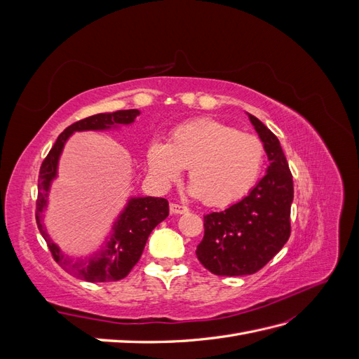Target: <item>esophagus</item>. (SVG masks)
Masks as SVG:
<instances>
[{"label":"esophagus","mask_w":359,"mask_h":359,"mask_svg":"<svg viewBox=\"0 0 359 359\" xmlns=\"http://www.w3.org/2000/svg\"><path fill=\"white\" fill-rule=\"evenodd\" d=\"M169 210H170L172 214H184V212L189 211L187 206L180 205V203H170L169 205Z\"/></svg>","instance_id":"esophagus-1"}]
</instances>
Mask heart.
Masks as SVG:
<instances>
[{
  "mask_svg": "<svg viewBox=\"0 0 359 359\" xmlns=\"http://www.w3.org/2000/svg\"><path fill=\"white\" fill-rule=\"evenodd\" d=\"M266 151L255 135L212 118H196L175 127L169 144L154 140L147 158L160 184L177 181L189 169L191 191L210 206H227L253 190L265 168Z\"/></svg>",
  "mask_w": 359,
  "mask_h": 359,
  "instance_id": "1",
  "label": "heart"
}]
</instances>
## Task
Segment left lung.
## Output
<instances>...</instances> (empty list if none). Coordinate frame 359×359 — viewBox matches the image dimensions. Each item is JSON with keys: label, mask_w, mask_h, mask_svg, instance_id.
Listing matches in <instances>:
<instances>
[{"label": "left lung", "mask_w": 359, "mask_h": 359, "mask_svg": "<svg viewBox=\"0 0 359 359\" xmlns=\"http://www.w3.org/2000/svg\"><path fill=\"white\" fill-rule=\"evenodd\" d=\"M265 145L266 175L247 196L220 212L203 215V238L196 247L199 262L215 276H250L262 269L290 236L292 173L280 140L248 115Z\"/></svg>", "instance_id": "8db88e82"}]
</instances>
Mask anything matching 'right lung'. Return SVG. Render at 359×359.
Instances as JSON below:
<instances>
[{"mask_svg":"<svg viewBox=\"0 0 359 359\" xmlns=\"http://www.w3.org/2000/svg\"><path fill=\"white\" fill-rule=\"evenodd\" d=\"M137 115L139 111L128 109L112 114H97L76 121L58 136L57 142L53 144L40 166L39 193L36 201V222L39 231L45 238L53 260L66 273L91 281V283L118 281L128 276L142 256L149 233L169 215L168 201L151 196L130 199L124 212L119 215L116 224L114 226V235L107 241L106 247L102 252L85 260H73L60 252V248L50 241L49 235L41 224V212L46 206L50 181L57 175L58 158L69 136L73 132H82V130H104L116 124H130L135 121Z\"/></svg>","mask_w":359,"mask_h":359,"instance_id":"1","label":"right lung"}]
</instances>
